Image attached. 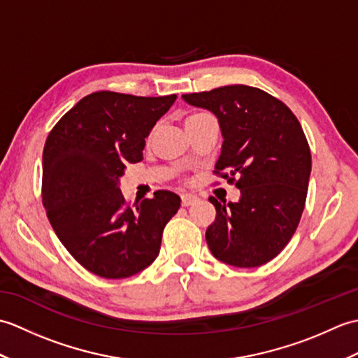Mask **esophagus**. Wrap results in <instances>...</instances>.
<instances>
[{"instance_id":"obj_1","label":"esophagus","mask_w":358,"mask_h":358,"mask_svg":"<svg viewBox=\"0 0 358 358\" xmlns=\"http://www.w3.org/2000/svg\"><path fill=\"white\" fill-rule=\"evenodd\" d=\"M199 201V196L194 195V194H183L181 195V204L183 206H191V204Z\"/></svg>"}]
</instances>
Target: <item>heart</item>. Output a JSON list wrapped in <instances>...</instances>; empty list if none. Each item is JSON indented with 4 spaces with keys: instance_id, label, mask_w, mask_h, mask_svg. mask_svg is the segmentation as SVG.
Wrapping results in <instances>:
<instances>
[{
    "instance_id": "heart-1",
    "label": "heart",
    "mask_w": 358,
    "mask_h": 358,
    "mask_svg": "<svg viewBox=\"0 0 358 358\" xmlns=\"http://www.w3.org/2000/svg\"><path fill=\"white\" fill-rule=\"evenodd\" d=\"M201 115H204V113H200V115H192V117H189V118H187V121H189V120H194V118H196V117H201Z\"/></svg>"
}]
</instances>
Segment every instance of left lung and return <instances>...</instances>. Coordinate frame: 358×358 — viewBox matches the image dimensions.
<instances>
[{
    "label": "left lung",
    "instance_id": "left-lung-1",
    "mask_svg": "<svg viewBox=\"0 0 358 358\" xmlns=\"http://www.w3.org/2000/svg\"><path fill=\"white\" fill-rule=\"evenodd\" d=\"M208 109L222 129L215 173L240 189L237 203L217 209L206 229L212 255L237 268H257L277 257L300 223L310 177V150L299 120L285 103L245 85L185 94Z\"/></svg>",
    "mask_w": 358,
    "mask_h": 358
}]
</instances>
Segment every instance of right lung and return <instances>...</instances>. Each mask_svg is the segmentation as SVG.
<instances>
[{
	"label": "right lung",
	"instance_id": "add662e5",
	"mask_svg": "<svg viewBox=\"0 0 358 358\" xmlns=\"http://www.w3.org/2000/svg\"><path fill=\"white\" fill-rule=\"evenodd\" d=\"M177 95L94 92L53 126L43 150V206L57 237L83 268L127 278L158 257L181 200L169 191L129 206L120 191L127 163L143 159L148 135Z\"/></svg>",
	"mask_w": 358,
	"mask_h": 358
}]
</instances>
